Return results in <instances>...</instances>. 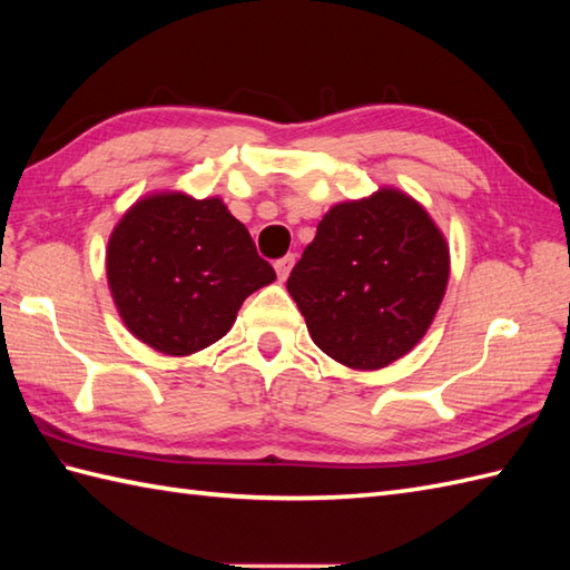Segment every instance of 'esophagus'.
Returning <instances> with one entry per match:
<instances>
[{"label":"esophagus","mask_w":570,"mask_h":570,"mask_svg":"<svg viewBox=\"0 0 570 570\" xmlns=\"http://www.w3.org/2000/svg\"><path fill=\"white\" fill-rule=\"evenodd\" d=\"M294 262H296V257L294 254H286V257H282V259H276V264H274V269H276V274H278V278H284L288 276V272H292V266H294Z\"/></svg>","instance_id":"1"}]
</instances>
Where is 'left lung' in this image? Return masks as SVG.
Instances as JSON below:
<instances>
[{"mask_svg":"<svg viewBox=\"0 0 570 570\" xmlns=\"http://www.w3.org/2000/svg\"><path fill=\"white\" fill-rule=\"evenodd\" d=\"M448 274V242L423 205L380 188L323 215L286 288L325 355L382 370L426 335Z\"/></svg>","mask_w":570,"mask_h":570,"instance_id":"left-lung-1","label":"left lung"}]
</instances>
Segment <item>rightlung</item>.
<instances>
[{"label": "right lung", "instance_id": "1", "mask_svg": "<svg viewBox=\"0 0 570 570\" xmlns=\"http://www.w3.org/2000/svg\"><path fill=\"white\" fill-rule=\"evenodd\" d=\"M107 284L129 333L186 357L220 341L239 306L276 274L220 198L151 193L107 242Z\"/></svg>", "mask_w": 570, "mask_h": 570}]
</instances>
